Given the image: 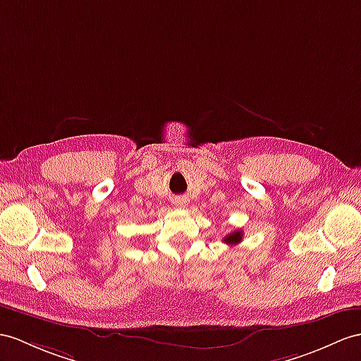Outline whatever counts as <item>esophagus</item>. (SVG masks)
Listing matches in <instances>:
<instances>
[{
  "label": "esophagus",
  "instance_id": "1",
  "mask_svg": "<svg viewBox=\"0 0 361 361\" xmlns=\"http://www.w3.org/2000/svg\"><path fill=\"white\" fill-rule=\"evenodd\" d=\"M176 207H179V208L187 207V199H179V200H176Z\"/></svg>",
  "mask_w": 361,
  "mask_h": 361
}]
</instances>
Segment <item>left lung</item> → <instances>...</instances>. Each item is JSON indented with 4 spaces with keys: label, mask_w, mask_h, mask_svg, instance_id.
Masks as SVG:
<instances>
[{
    "label": "left lung",
    "mask_w": 361,
    "mask_h": 361,
    "mask_svg": "<svg viewBox=\"0 0 361 361\" xmlns=\"http://www.w3.org/2000/svg\"><path fill=\"white\" fill-rule=\"evenodd\" d=\"M224 242L228 245H237L242 242V231L240 230H235L233 233H230L228 235L224 237Z\"/></svg>",
    "instance_id": "1"
}]
</instances>
